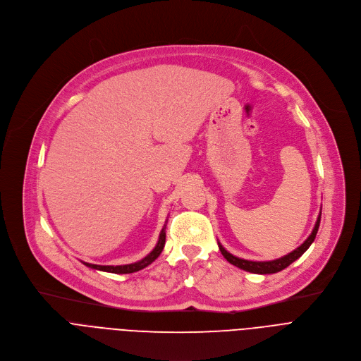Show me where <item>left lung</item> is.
Returning <instances> with one entry per match:
<instances>
[{
	"label": "left lung",
	"instance_id": "left-lung-1",
	"mask_svg": "<svg viewBox=\"0 0 361 361\" xmlns=\"http://www.w3.org/2000/svg\"><path fill=\"white\" fill-rule=\"evenodd\" d=\"M320 219H322V214H319V219L316 221V226H314L312 234L308 235V238L300 247H297L295 250H293L287 255L280 257V259H277V260H271V262H250V260L238 259V257L230 254L220 243H219V248H220L221 254L224 255V259L228 263H231L233 266H235V267H238L241 270H245V271L254 273V274H273V273H279V271L284 270L286 267H288L291 263H294L297 259H300V257L307 251V248L312 245V243L314 241L316 234L319 231V227H320Z\"/></svg>",
	"mask_w": 361,
	"mask_h": 361
}]
</instances>
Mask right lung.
I'll list each match as a JSON object with an SVG mask.
<instances>
[{"mask_svg":"<svg viewBox=\"0 0 361 361\" xmlns=\"http://www.w3.org/2000/svg\"><path fill=\"white\" fill-rule=\"evenodd\" d=\"M167 223V221H166ZM166 227L167 224H164L160 237H159V243L157 245L152 248V251L145 255L142 260L133 263V264H126V266H97V264H90V263H84L87 267L94 269V270H99V271H107V273H114V274H130V273H135L138 270H142L144 267H147L148 264H151L154 260L157 259V257L161 254L164 244H166Z\"/></svg>","mask_w":361,"mask_h":361,"instance_id":"obj_1","label":"right lung"}]
</instances>
